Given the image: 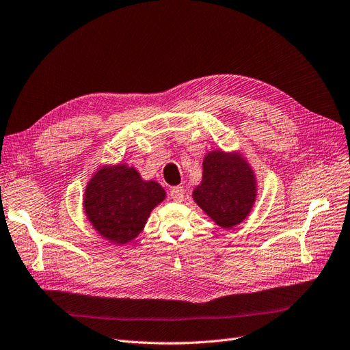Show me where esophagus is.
<instances>
[{
  "instance_id": "esophagus-1",
  "label": "esophagus",
  "mask_w": 350,
  "mask_h": 350,
  "mask_svg": "<svg viewBox=\"0 0 350 350\" xmlns=\"http://www.w3.org/2000/svg\"><path fill=\"white\" fill-rule=\"evenodd\" d=\"M185 195H186V190L182 187V186H176L172 189L170 191V198L174 200V202H182L185 199Z\"/></svg>"
}]
</instances>
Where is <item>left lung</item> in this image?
<instances>
[{
  "label": "left lung",
  "mask_w": 350,
  "mask_h": 350,
  "mask_svg": "<svg viewBox=\"0 0 350 350\" xmlns=\"http://www.w3.org/2000/svg\"><path fill=\"white\" fill-rule=\"evenodd\" d=\"M191 196L217 226L232 229L254 209L258 198L256 174L241 151L212 150L204 155L202 180Z\"/></svg>",
  "instance_id": "left-lung-1"
}]
</instances>
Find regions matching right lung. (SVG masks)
Segmentation results:
<instances>
[{
    "label": "right lung",
    "mask_w": 350,
    "mask_h": 350,
    "mask_svg": "<svg viewBox=\"0 0 350 350\" xmlns=\"http://www.w3.org/2000/svg\"><path fill=\"white\" fill-rule=\"evenodd\" d=\"M167 193L155 180H144L126 163L99 164L85 187L82 208L96 234L113 245H126L144 229L150 213Z\"/></svg>",
    "instance_id": "obj_1"
}]
</instances>
